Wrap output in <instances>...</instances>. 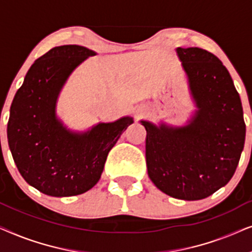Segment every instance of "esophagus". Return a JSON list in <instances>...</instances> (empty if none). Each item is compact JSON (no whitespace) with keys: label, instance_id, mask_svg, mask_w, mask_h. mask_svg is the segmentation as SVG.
Wrapping results in <instances>:
<instances>
[{"label":"esophagus","instance_id":"1","mask_svg":"<svg viewBox=\"0 0 252 252\" xmlns=\"http://www.w3.org/2000/svg\"><path fill=\"white\" fill-rule=\"evenodd\" d=\"M139 112H140V111H139Z\"/></svg>","mask_w":252,"mask_h":252}]
</instances>
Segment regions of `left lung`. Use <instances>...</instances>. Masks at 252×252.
I'll return each mask as SVG.
<instances>
[{
	"label": "left lung",
	"instance_id": "obj_1",
	"mask_svg": "<svg viewBox=\"0 0 252 252\" xmlns=\"http://www.w3.org/2000/svg\"><path fill=\"white\" fill-rule=\"evenodd\" d=\"M197 111L188 125L146 127L148 175L171 197L197 201L228 184L246 140L240 95L215 55L197 47L175 49Z\"/></svg>",
	"mask_w": 252,
	"mask_h": 252
}]
</instances>
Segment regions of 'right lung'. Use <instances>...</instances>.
I'll return each mask as SVG.
<instances>
[{"instance_id": "right-lung-1", "label": "right lung", "mask_w": 252, "mask_h": 252, "mask_svg": "<svg viewBox=\"0 0 252 252\" xmlns=\"http://www.w3.org/2000/svg\"><path fill=\"white\" fill-rule=\"evenodd\" d=\"M96 53L67 44L55 47L34 62L13 98L8 142L27 184L54 197L80 195L101 178L109 151L132 117L99 123L72 132L56 117L58 95L74 68Z\"/></svg>"}]
</instances>
